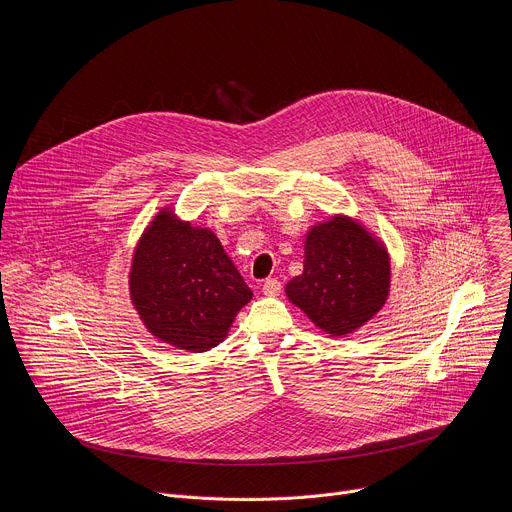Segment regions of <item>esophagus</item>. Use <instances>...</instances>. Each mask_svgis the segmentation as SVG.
I'll return each mask as SVG.
<instances>
[{"instance_id":"1","label":"esophagus","mask_w":512,"mask_h":512,"mask_svg":"<svg viewBox=\"0 0 512 512\" xmlns=\"http://www.w3.org/2000/svg\"><path fill=\"white\" fill-rule=\"evenodd\" d=\"M281 291V281L275 279V277H269L263 281V294L265 296H279Z\"/></svg>"}]
</instances>
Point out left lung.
I'll use <instances>...</instances> for the list:
<instances>
[{"mask_svg": "<svg viewBox=\"0 0 512 512\" xmlns=\"http://www.w3.org/2000/svg\"><path fill=\"white\" fill-rule=\"evenodd\" d=\"M389 281L385 247L350 218L334 216L308 233L304 273L285 291L318 328L342 336L383 308Z\"/></svg>", "mask_w": 512, "mask_h": 512, "instance_id": "left-lung-1", "label": "left lung"}]
</instances>
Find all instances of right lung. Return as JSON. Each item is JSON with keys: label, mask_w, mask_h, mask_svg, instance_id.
Returning a JSON list of instances; mask_svg holds the SVG:
<instances>
[{"label": "right lung", "mask_w": 512, "mask_h": 512, "mask_svg": "<svg viewBox=\"0 0 512 512\" xmlns=\"http://www.w3.org/2000/svg\"><path fill=\"white\" fill-rule=\"evenodd\" d=\"M131 300L148 330L202 352L221 342L253 291L208 229L160 212L143 233L129 275Z\"/></svg>", "instance_id": "1"}]
</instances>
